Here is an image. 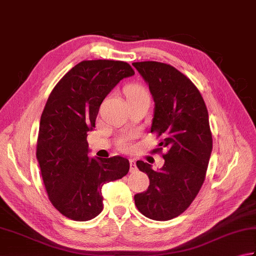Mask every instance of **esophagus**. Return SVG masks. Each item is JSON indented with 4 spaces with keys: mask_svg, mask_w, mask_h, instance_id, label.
I'll return each mask as SVG.
<instances>
[{
    "mask_svg": "<svg viewBox=\"0 0 256 256\" xmlns=\"http://www.w3.org/2000/svg\"><path fill=\"white\" fill-rule=\"evenodd\" d=\"M129 164H130V172L137 170V166H136V162H134V159H129Z\"/></svg>",
    "mask_w": 256,
    "mask_h": 256,
    "instance_id": "obj_1",
    "label": "esophagus"
}]
</instances>
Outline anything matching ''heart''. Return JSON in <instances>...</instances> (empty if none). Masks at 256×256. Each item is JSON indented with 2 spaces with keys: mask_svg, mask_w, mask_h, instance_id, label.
<instances>
[{
  "mask_svg": "<svg viewBox=\"0 0 256 256\" xmlns=\"http://www.w3.org/2000/svg\"><path fill=\"white\" fill-rule=\"evenodd\" d=\"M126 94H127V98L128 100L132 99V98H136V97H140V96H144L147 94L146 91L140 86L139 84H129L127 88H126ZM132 136H124L122 137L120 140L118 142V146L120 149H122V150H128V149L132 147Z\"/></svg>",
  "mask_w": 256,
  "mask_h": 256,
  "instance_id": "1",
  "label": "heart"
}]
</instances>
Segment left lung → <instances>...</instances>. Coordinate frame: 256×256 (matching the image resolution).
I'll return each mask as SVG.
<instances>
[{
    "label": "left lung",
    "instance_id": "left-lung-1",
    "mask_svg": "<svg viewBox=\"0 0 256 256\" xmlns=\"http://www.w3.org/2000/svg\"><path fill=\"white\" fill-rule=\"evenodd\" d=\"M132 66L155 102L150 132L162 139L152 152L167 150L158 172L137 162L139 170L149 177V186L134 195V204L148 218L168 220L184 213L205 180L213 148L208 112L196 86L170 64L144 61Z\"/></svg>",
    "mask_w": 256,
    "mask_h": 256
}]
</instances>
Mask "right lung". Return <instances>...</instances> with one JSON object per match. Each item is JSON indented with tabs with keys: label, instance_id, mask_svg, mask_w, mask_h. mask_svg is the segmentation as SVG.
Segmentation results:
<instances>
[{
	"label": "right lung",
	"instance_id": "1",
	"mask_svg": "<svg viewBox=\"0 0 256 256\" xmlns=\"http://www.w3.org/2000/svg\"><path fill=\"white\" fill-rule=\"evenodd\" d=\"M134 74L127 62L86 60L62 76L50 94L38 128L36 159L52 205L70 220L94 218L101 190L129 172L127 158H89L86 132L100 104L120 80Z\"/></svg>",
	"mask_w": 256,
	"mask_h": 256
}]
</instances>
